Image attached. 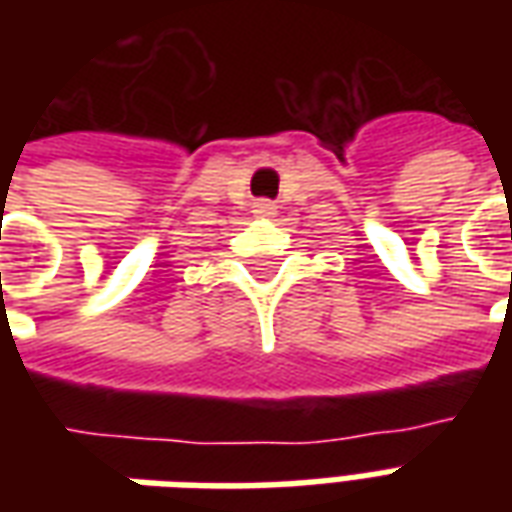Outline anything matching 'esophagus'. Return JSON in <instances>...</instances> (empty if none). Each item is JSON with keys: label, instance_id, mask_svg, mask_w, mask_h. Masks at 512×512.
Returning <instances> with one entry per match:
<instances>
[{"label": "esophagus", "instance_id": "obj_1", "mask_svg": "<svg viewBox=\"0 0 512 512\" xmlns=\"http://www.w3.org/2000/svg\"><path fill=\"white\" fill-rule=\"evenodd\" d=\"M255 208H257V213H263V216H271V213H274V202L263 200V202H257Z\"/></svg>", "mask_w": 512, "mask_h": 512}]
</instances>
